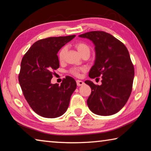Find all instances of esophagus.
I'll use <instances>...</instances> for the list:
<instances>
[{"mask_svg":"<svg viewBox=\"0 0 151 151\" xmlns=\"http://www.w3.org/2000/svg\"><path fill=\"white\" fill-rule=\"evenodd\" d=\"M76 85H77V86H78V87H79V86H82V85H84V82H83V81H82L77 80V81H76Z\"/></svg>","mask_w":151,"mask_h":151,"instance_id":"1","label":"esophagus"}]
</instances>
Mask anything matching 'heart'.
Wrapping results in <instances>:
<instances>
[{
  "instance_id": "obj_1",
  "label": "heart",
  "mask_w": 151,
  "mask_h": 151,
  "mask_svg": "<svg viewBox=\"0 0 151 151\" xmlns=\"http://www.w3.org/2000/svg\"><path fill=\"white\" fill-rule=\"evenodd\" d=\"M75 45V47L77 49L78 52H79L81 56H82L83 54H86V53L90 54V47L87 44H85V43L79 42L76 43ZM66 52V47L65 46L62 47L60 50L59 51L58 59L60 61H63L64 60ZM85 69L83 68H73L70 69V73H72L75 76H78L80 75V72L83 71Z\"/></svg>"
}]
</instances>
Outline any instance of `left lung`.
I'll use <instances>...</instances> for the list:
<instances>
[{
	"mask_svg": "<svg viewBox=\"0 0 151 151\" xmlns=\"http://www.w3.org/2000/svg\"><path fill=\"white\" fill-rule=\"evenodd\" d=\"M78 36L88 39L95 45V60L88 76L95 78L101 76L102 78L101 85L88 80L85 81L91 88L87 101L88 108L99 116L118 113L130 97L134 76L128 49L123 43L105 32L95 31Z\"/></svg>",
	"mask_w": 151,
	"mask_h": 151,
	"instance_id": "8db88e82",
	"label": "left lung"
}]
</instances>
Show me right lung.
<instances>
[{"instance_id":"obj_1","label":"right lung","mask_w":151,"mask_h":151,"mask_svg":"<svg viewBox=\"0 0 151 151\" xmlns=\"http://www.w3.org/2000/svg\"><path fill=\"white\" fill-rule=\"evenodd\" d=\"M76 36L52 37L38 40L29 49L21 63L19 82L24 97L40 116L55 118L66 111L75 80L67 76L60 85L52 84L53 70L59 68V50Z\"/></svg>"}]
</instances>
